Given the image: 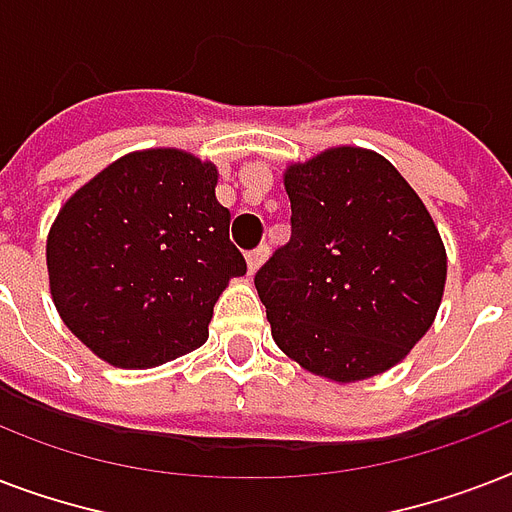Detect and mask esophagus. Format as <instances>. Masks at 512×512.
I'll list each match as a JSON object with an SVG mask.
<instances>
[{
  "label": "esophagus",
  "mask_w": 512,
  "mask_h": 512,
  "mask_svg": "<svg viewBox=\"0 0 512 512\" xmlns=\"http://www.w3.org/2000/svg\"><path fill=\"white\" fill-rule=\"evenodd\" d=\"M268 257V244H260L257 249H252V252H247V268L249 273H255L260 265H263V260Z\"/></svg>",
  "instance_id": "1"
}]
</instances>
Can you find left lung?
I'll return each mask as SVG.
<instances>
[{
    "label": "left lung",
    "mask_w": 512,
    "mask_h": 512,
    "mask_svg": "<svg viewBox=\"0 0 512 512\" xmlns=\"http://www.w3.org/2000/svg\"><path fill=\"white\" fill-rule=\"evenodd\" d=\"M292 236L255 273L271 335L308 372L356 382L396 366L436 319L446 249L388 159L329 148L284 172Z\"/></svg>",
    "instance_id": "left-lung-1"
}]
</instances>
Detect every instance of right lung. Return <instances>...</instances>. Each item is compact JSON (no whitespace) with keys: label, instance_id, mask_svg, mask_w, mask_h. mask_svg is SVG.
Listing matches in <instances>:
<instances>
[{"label":"right lung","instance_id":"obj_1","mask_svg":"<svg viewBox=\"0 0 512 512\" xmlns=\"http://www.w3.org/2000/svg\"><path fill=\"white\" fill-rule=\"evenodd\" d=\"M215 185V164L148 148L63 204L47 236L50 292L95 356L151 369L207 342L217 297L247 273Z\"/></svg>","mask_w":512,"mask_h":512}]
</instances>
